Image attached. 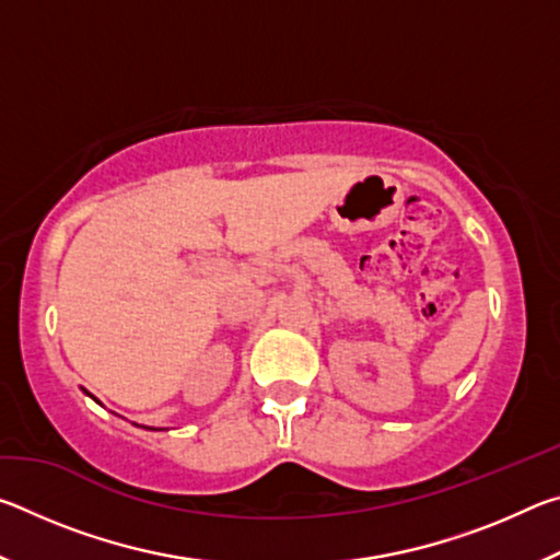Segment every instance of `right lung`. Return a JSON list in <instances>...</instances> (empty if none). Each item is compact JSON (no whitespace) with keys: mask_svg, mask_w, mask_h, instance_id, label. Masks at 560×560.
Returning a JSON list of instances; mask_svg holds the SVG:
<instances>
[{"mask_svg":"<svg viewBox=\"0 0 560 560\" xmlns=\"http://www.w3.org/2000/svg\"><path fill=\"white\" fill-rule=\"evenodd\" d=\"M83 393H86V390H83ZM86 395H91V393H86ZM93 397V395H91ZM93 400H96V397H93ZM98 402V400H96ZM145 430H155V428H145ZM158 430H163V428H158Z\"/></svg>","mask_w":560,"mask_h":560,"instance_id":"obj_1","label":"right lung"}]
</instances>
